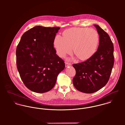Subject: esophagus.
<instances>
[{
  "label": "esophagus",
  "mask_w": 125,
  "mask_h": 125,
  "mask_svg": "<svg viewBox=\"0 0 125 125\" xmlns=\"http://www.w3.org/2000/svg\"><path fill=\"white\" fill-rule=\"evenodd\" d=\"M65 66H66V67H67V66H71L72 65V64L71 63H70V62H65Z\"/></svg>",
  "instance_id": "34e87169"
}]
</instances>
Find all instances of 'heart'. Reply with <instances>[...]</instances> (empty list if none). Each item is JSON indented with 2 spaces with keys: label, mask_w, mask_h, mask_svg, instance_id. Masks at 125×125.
<instances>
[{
  "label": "heart",
  "mask_w": 125,
  "mask_h": 125,
  "mask_svg": "<svg viewBox=\"0 0 125 125\" xmlns=\"http://www.w3.org/2000/svg\"><path fill=\"white\" fill-rule=\"evenodd\" d=\"M62 36H56L54 40L57 53L61 57L71 53L73 48L79 60H87L95 53L99 42L98 32L86 27L69 28L63 32Z\"/></svg>",
  "instance_id": "1"
}]
</instances>
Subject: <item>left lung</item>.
Masks as SVG:
<instances>
[{"label": "left lung", "instance_id": "8db88e82", "mask_svg": "<svg viewBox=\"0 0 125 125\" xmlns=\"http://www.w3.org/2000/svg\"><path fill=\"white\" fill-rule=\"evenodd\" d=\"M94 26L100 38L97 51L86 61L73 65L76 71L73 84L86 93L96 92L106 85L114 64V45L110 36L98 25Z\"/></svg>", "mask_w": 125, "mask_h": 125}]
</instances>
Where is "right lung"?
I'll list each match as a JSON object with an SVG mask.
<instances>
[{"mask_svg": "<svg viewBox=\"0 0 125 125\" xmlns=\"http://www.w3.org/2000/svg\"><path fill=\"white\" fill-rule=\"evenodd\" d=\"M59 27L36 26L21 37L16 51V64L24 85L36 93L52 89L59 73L65 67L54 48Z\"/></svg>", "mask_w": 125, "mask_h": 125, "instance_id": "add662e5", "label": "right lung"}]
</instances>
